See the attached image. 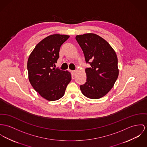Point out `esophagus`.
<instances>
[{
    "label": "esophagus",
    "instance_id": "obj_1",
    "mask_svg": "<svg viewBox=\"0 0 147 147\" xmlns=\"http://www.w3.org/2000/svg\"><path fill=\"white\" fill-rule=\"evenodd\" d=\"M71 73H72L73 75H74V74L76 73V70H71Z\"/></svg>",
    "mask_w": 147,
    "mask_h": 147
}]
</instances>
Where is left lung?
<instances>
[{
  "instance_id": "8db88e82",
  "label": "left lung",
  "mask_w": 147,
  "mask_h": 147,
  "mask_svg": "<svg viewBox=\"0 0 147 147\" xmlns=\"http://www.w3.org/2000/svg\"><path fill=\"white\" fill-rule=\"evenodd\" d=\"M80 46L86 63V82L80 85L82 93L91 99H98L105 96L117 79V57L113 47L96 34H86L76 37Z\"/></svg>"
}]
</instances>
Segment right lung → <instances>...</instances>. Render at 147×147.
I'll list each match as a JSON object with an SVG mask.
<instances>
[{
    "label": "right lung",
    "mask_w": 147,
    "mask_h": 147,
    "mask_svg": "<svg viewBox=\"0 0 147 147\" xmlns=\"http://www.w3.org/2000/svg\"><path fill=\"white\" fill-rule=\"evenodd\" d=\"M68 35L46 37L35 46L27 61L28 79L34 90L48 101H56L64 94L71 77L68 71L55 68L61 46Z\"/></svg>",
    "instance_id": "add662e5"
}]
</instances>
